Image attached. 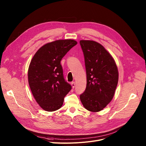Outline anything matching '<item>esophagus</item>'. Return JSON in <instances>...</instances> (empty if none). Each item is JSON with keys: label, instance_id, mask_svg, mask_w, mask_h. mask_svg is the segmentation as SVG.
I'll return each instance as SVG.
<instances>
[{"label": "esophagus", "instance_id": "esophagus-1", "mask_svg": "<svg viewBox=\"0 0 146 146\" xmlns=\"http://www.w3.org/2000/svg\"><path fill=\"white\" fill-rule=\"evenodd\" d=\"M71 85H72V88H74V87H75V82H71Z\"/></svg>", "mask_w": 146, "mask_h": 146}]
</instances>
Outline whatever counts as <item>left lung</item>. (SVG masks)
Wrapping results in <instances>:
<instances>
[{
	"label": "left lung",
	"instance_id": "1",
	"mask_svg": "<svg viewBox=\"0 0 146 146\" xmlns=\"http://www.w3.org/2000/svg\"><path fill=\"white\" fill-rule=\"evenodd\" d=\"M80 44L87 74L86 88L80 100L87 110L98 112L114 97L118 81V69L113 57L99 43L81 40Z\"/></svg>",
	"mask_w": 146,
	"mask_h": 146
}]
</instances>
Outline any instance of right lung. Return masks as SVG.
Returning <instances> with one entry per match:
<instances>
[{"label": "right lung", "instance_id": "right-lung-1", "mask_svg": "<svg viewBox=\"0 0 146 146\" xmlns=\"http://www.w3.org/2000/svg\"><path fill=\"white\" fill-rule=\"evenodd\" d=\"M77 44L72 39L58 40L42 46L34 55L28 70V82L33 96L47 111L61 108L64 97L72 89L64 79L62 58Z\"/></svg>", "mask_w": 146, "mask_h": 146}]
</instances>
